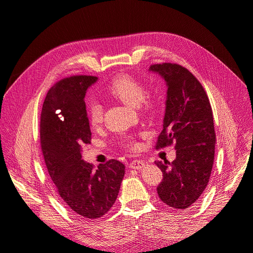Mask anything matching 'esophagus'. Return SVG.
Returning <instances> with one entry per match:
<instances>
[{
    "label": "esophagus",
    "mask_w": 253,
    "mask_h": 253,
    "mask_svg": "<svg viewBox=\"0 0 253 253\" xmlns=\"http://www.w3.org/2000/svg\"><path fill=\"white\" fill-rule=\"evenodd\" d=\"M143 166H144V162H142V160H140V159H135V160H133V162L129 163V168L134 170L141 169Z\"/></svg>",
    "instance_id": "obj_1"
}]
</instances>
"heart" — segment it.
Segmentation results:
<instances>
[{"mask_svg":"<svg viewBox=\"0 0 253 253\" xmlns=\"http://www.w3.org/2000/svg\"><path fill=\"white\" fill-rule=\"evenodd\" d=\"M106 93L131 108H138L142 102L147 106L151 105L149 101L144 100L147 95L144 84L128 75H119L114 78L108 85ZM87 116L91 126L97 127L100 126L103 121L102 105L98 102L89 103L87 106ZM124 147L126 149H135L137 144L131 139H126Z\"/></svg>","mask_w":253,"mask_h":253,"instance_id":"b5f03b06","label":"heart"}]
</instances>
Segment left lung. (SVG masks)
Masks as SVG:
<instances>
[{"label":"left lung","instance_id":"8db88e82","mask_svg":"<svg viewBox=\"0 0 253 253\" xmlns=\"http://www.w3.org/2000/svg\"><path fill=\"white\" fill-rule=\"evenodd\" d=\"M150 71L167 83L166 113L156 149L175 143L176 158L155 162L163 172L157 187L162 202L175 209L192 206L209 182L215 132L209 98L192 73L174 63L154 64Z\"/></svg>","mask_w":253,"mask_h":253}]
</instances>
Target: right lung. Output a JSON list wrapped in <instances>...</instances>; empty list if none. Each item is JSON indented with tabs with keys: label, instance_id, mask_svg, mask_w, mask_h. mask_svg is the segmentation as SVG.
<instances>
[{
	"label": "right lung",
	"instance_id": "1",
	"mask_svg": "<svg viewBox=\"0 0 253 253\" xmlns=\"http://www.w3.org/2000/svg\"><path fill=\"white\" fill-rule=\"evenodd\" d=\"M94 76H72L53 85L45 98L40 139L48 174L68 208L83 219H96L112 208L125 176V165L111 159L94 166L82 160L81 148L91 133L84 97Z\"/></svg>",
	"mask_w": 253,
	"mask_h": 253
}]
</instances>
